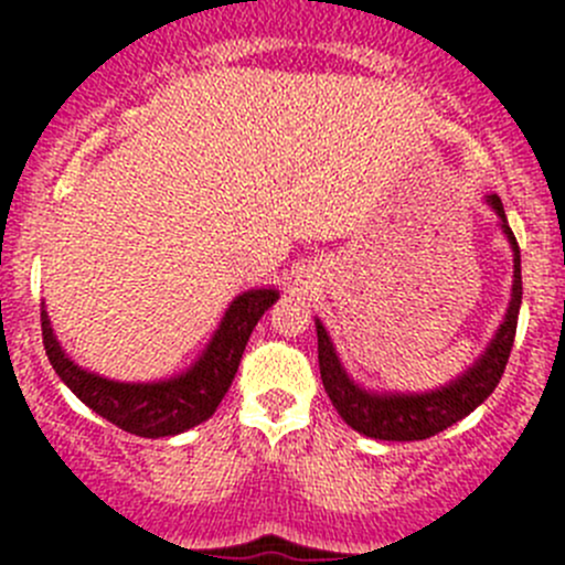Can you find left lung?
I'll use <instances>...</instances> for the list:
<instances>
[{
    "label": "left lung",
    "instance_id": "1",
    "mask_svg": "<svg viewBox=\"0 0 565 565\" xmlns=\"http://www.w3.org/2000/svg\"><path fill=\"white\" fill-rule=\"evenodd\" d=\"M492 207L503 218V232L509 235L511 248H514V295H511L509 315L505 322L500 324L498 335L492 339L489 350L478 358L476 366L451 385L431 393H415V396H377V393H366L358 388L347 372L341 369L339 358H335L333 344H330L328 333H324L322 322L317 319V350H319V374H322V385L328 391L330 402L339 409L341 418L361 435L374 437V440H426L435 437L437 431L448 429L451 424L470 415L483 398L498 388L500 377L509 363L511 347H514L516 335V319H520L522 303V270H520V246H516L514 232L505 224L503 202L498 196H489Z\"/></svg>",
    "mask_w": 565,
    "mask_h": 565
}]
</instances>
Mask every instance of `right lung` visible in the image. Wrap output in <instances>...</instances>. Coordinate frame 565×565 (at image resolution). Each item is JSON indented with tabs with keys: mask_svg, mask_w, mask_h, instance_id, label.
<instances>
[{
	"mask_svg": "<svg viewBox=\"0 0 565 565\" xmlns=\"http://www.w3.org/2000/svg\"><path fill=\"white\" fill-rule=\"evenodd\" d=\"M276 300V289L243 292L221 319V328L196 366L169 383H114L84 372L62 352L45 311H40V328L54 372L93 413L130 435L169 437L202 424L215 413L235 380L250 330Z\"/></svg>",
	"mask_w": 565,
	"mask_h": 565,
	"instance_id": "obj_1",
	"label": "right lung"
}]
</instances>
